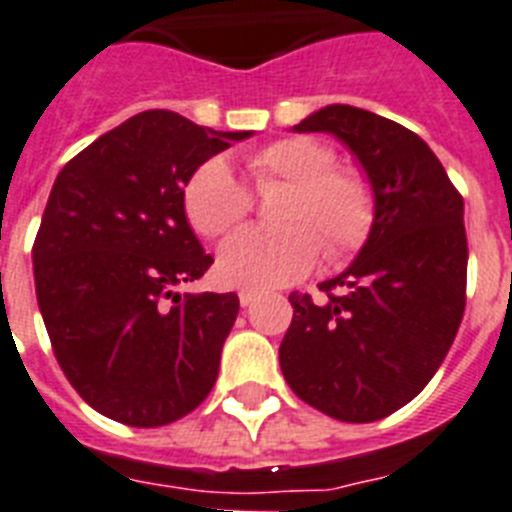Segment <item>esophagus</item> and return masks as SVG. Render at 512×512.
<instances>
[{
	"instance_id": "1",
	"label": "esophagus",
	"mask_w": 512,
	"mask_h": 512,
	"mask_svg": "<svg viewBox=\"0 0 512 512\" xmlns=\"http://www.w3.org/2000/svg\"><path fill=\"white\" fill-rule=\"evenodd\" d=\"M238 298H240V306H251V303L259 298V293H256V290H240Z\"/></svg>"
}]
</instances>
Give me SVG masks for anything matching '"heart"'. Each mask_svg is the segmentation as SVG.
Listing matches in <instances>:
<instances>
[{"instance_id": "obj_1", "label": "heart", "mask_w": 512, "mask_h": 512, "mask_svg": "<svg viewBox=\"0 0 512 512\" xmlns=\"http://www.w3.org/2000/svg\"><path fill=\"white\" fill-rule=\"evenodd\" d=\"M256 185L285 183L277 219L282 227H246L219 248V280L232 287L290 285L314 269L322 256L345 259L369 238L374 222V196L356 170L335 167V151L316 138L295 135L274 141L248 159ZM190 227L217 238L235 227L251 209V193L225 159H209L198 167L183 190Z\"/></svg>"}]
</instances>
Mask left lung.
<instances>
[{"label": "left lung", "mask_w": 512, "mask_h": 512, "mask_svg": "<svg viewBox=\"0 0 512 512\" xmlns=\"http://www.w3.org/2000/svg\"><path fill=\"white\" fill-rule=\"evenodd\" d=\"M293 130L335 135L356 156L374 222L353 264L319 285L327 301L290 295L282 374L316 411L369 424L411 403L458 335L468 269L463 198L434 151L387 117L329 104Z\"/></svg>", "instance_id": "1"}]
</instances>
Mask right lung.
Instances as JSON below:
<instances>
[{"label":"right lung","instance_id":"1","mask_svg":"<svg viewBox=\"0 0 512 512\" xmlns=\"http://www.w3.org/2000/svg\"><path fill=\"white\" fill-rule=\"evenodd\" d=\"M253 130H211L149 109L62 167L33 243L54 356L78 395L128 426H164L204 403L240 301L177 293L211 256L188 225L190 175Z\"/></svg>","mask_w":512,"mask_h":512}]
</instances>
